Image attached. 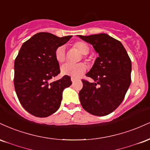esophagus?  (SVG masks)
Masks as SVG:
<instances>
[{"label":"esophagus","instance_id":"obj_1","mask_svg":"<svg viewBox=\"0 0 150 150\" xmlns=\"http://www.w3.org/2000/svg\"><path fill=\"white\" fill-rule=\"evenodd\" d=\"M76 80H77V79L75 78V77H71V81L73 82H75V81H76Z\"/></svg>","mask_w":150,"mask_h":150}]
</instances>
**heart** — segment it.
<instances>
[{"mask_svg": "<svg viewBox=\"0 0 150 150\" xmlns=\"http://www.w3.org/2000/svg\"><path fill=\"white\" fill-rule=\"evenodd\" d=\"M73 48L77 49L81 54L84 55L83 58H86L85 55L88 54L89 46L87 43L82 41H78L73 44ZM55 58L59 63H63L66 59V54L64 46H59L55 51ZM86 70V65L84 63H80L77 64H70L66 63L61 67V73L64 75H69L73 77H80Z\"/></svg>", "mask_w": 150, "mask_h": 150, "instance_id": "b5f03b06", "label": "heart"}]
</instances>
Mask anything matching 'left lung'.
Masks as SVG:
<instances>
[{
    "instance_id": "1",
    "label": "left lung",
    "mask_w": 150,
    "mask_h": 150,
    "mask_svg": "<svg viewBox=\"0 0 150 150\" xmlns=\"http://www.w3.org/2000/svg\"><path fill=\"white\" fill-rule=\"evenodd\" d=\"M92 44L99 57L86 76L94 82L82 80L79 92L82 108L94 116H106L113 112L124 99L131 82V61L119 41L102 33L79 35Z\"/></svg>"
}]
</instances>
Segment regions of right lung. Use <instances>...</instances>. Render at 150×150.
<instances>
[{"label": "right lung", "mask_w": 150, "mask_h": 150, "mask_svg": "<svg viewBox=\"0 0 150 150\" xmlns=\"http://www.w3.org/2000/svg\"><path fill=\"white\" fill-rule=\"evenodd\" d=\"M71 37L39 32L22 44L15 58V92L23 108L34 116L44 118L56 112L61 105L63 89L71 85L68 75L51 81L61 73L55 58L56 49Z\"/></svg>", "instance_id": "right-lung-1"}]
</instances>
